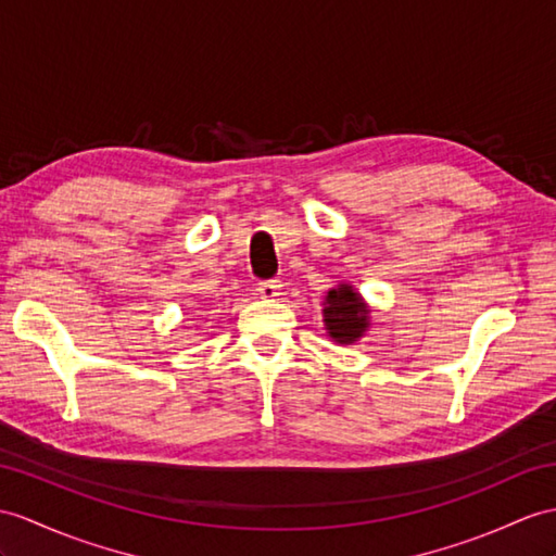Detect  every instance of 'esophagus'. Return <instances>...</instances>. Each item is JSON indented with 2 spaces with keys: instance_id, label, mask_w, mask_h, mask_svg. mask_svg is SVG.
<instances>
[{
  "instance_id": "esophagus-1",
  "label": "esophagus",
  "mask_w": 556,
  "mask_h": 556,
  "mask_svg": "<svg viewBox=\"0 0 556 556\" xmlns=\"http://www.w3.org/2000/svg\"><path fill=\"white\" fill-rule=\"evenodd\" d=\"M280 290H282V282L280 280H262V282H256V292H260L262 300H276V296H280Z\"/></svg>"
}]
</instances>
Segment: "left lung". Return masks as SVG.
Instances as JSON below:
<instances>
[{
	"instance_id": "obj_1",
	"label": "left lung",
	"mask_w": 556,
	"mask_h": 556,
	"mask_svg": "<svg viewBox=\"0 0 556 556\" xmlns=\"http://www.w3.org/2000/svg\"><path fill=\"white\" fill-rule=\"evenodd\" d=\"M323 323L332 342L354 344L370 328V308L349 282H340L325 294Z\"/></svg>"
}]
</instances>
